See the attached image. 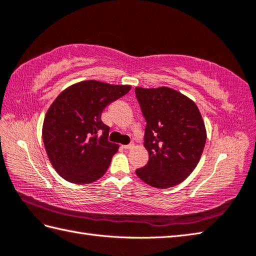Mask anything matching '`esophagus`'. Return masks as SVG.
<instances>
[{
	"instance_id": "esophagus-1",
	"label": "esophagus",
	"mask_w": 256,
	"mask_h": 256,
	"mask_svg": "<svg viewBox=\"0 0 256 256\" xmlns=\"http://www.w3.org/2000/svg\"><path fill=\"white\" fill-rule=\"evenodd\" d=\"M122 148L124 150H131L134 148V144H128V145H122Z\"/></svg>"
}]
</instances>
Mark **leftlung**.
I'll use <instances>...</instances> for the list:
<instances>
[{"label": "left lung", "instance_id": "obj_1", "mask_svg": "<svg viewBox=\"0 0 256 256\" xmlns=\"http://www.w3.org/2000/svg\"><path fill=\"white\" fill-rule=\"evenodd\" d=\"M135 94L146 121L144 146L148 162L136 175L158 188L182 183L201 158L206 130L192 100L166 86L135 88Z\"/></svg>", "mask_w": 256, "mask_h": 256}]
</instances>
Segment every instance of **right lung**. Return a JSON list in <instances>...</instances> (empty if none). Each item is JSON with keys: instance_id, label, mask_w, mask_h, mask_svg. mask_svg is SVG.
I'll return each instance as SVG.
<instances>
[{"instance_id": "right-lung-1", "label": "right lung", "mask_w": 256, "mask_h": 256, "mask_svg": "<svg viewBox=\"0 0 256 256\" xmlns=\"http://www.w3.org/2000/svg\"><path fill=\"white\" fill-rule=\"evenodd\" d=\"M130 85L94 80L65 88L45 115L42 136L55 171L66 181L88 184L102 178L118 145L108 142L110 128L101 120L110 103L126 94Z\"/></svg>"}]
</instances>
